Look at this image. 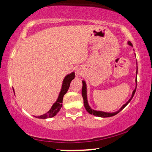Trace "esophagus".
<instances>
[{"label":"esophagus","instance_id":"esophagus-1","mask_svg":"<svg viewBox=\"0 0 152 152\" xmlns=\"http://www.w3.org/2000/svg\"><path fill=\"white\" fill-rule=\"evenodd\" d=\"M77 74H78V71H77Z\"/></svg>","mask_w":152,"mask_h":152}]
</instances>
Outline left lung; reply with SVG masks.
<instances>
[{"label":"left lung","instance_id":"obj_1","mask_svg":"<svg viewBox=\"0 0 152 152\" xmlns=\"http://www.w3.org/2000/svg\"><path fill=\"white\" fill-rule=\"evenodd\" d=\"M129 44L130 45V46H132V43L129 42ZM82 83H83V86H82V91H81V94H82V96H83V104H84V106H85V109L87 111H88V113L91 114H93L94 116H99V117H110V116H114V115L117 114L118 112H119L120 111H121L122 109H124V108L126 106L127 104H129V103L130 102V101L132 100V99L133 98L134 94H135L136 92V89H137V88H135V89L134 90L133 93H132V97H131V99L129 100L127 102L126 104H124L121 109H119V111H116V112H114V113H106V112H104V111H95V110H93L91 109V107L88 105V102H87V96H86V83H85L84 81H82ZM136 83H137V78H136Z\"/></svg>","mask_w":152,"mask_h":152}]
</instances>
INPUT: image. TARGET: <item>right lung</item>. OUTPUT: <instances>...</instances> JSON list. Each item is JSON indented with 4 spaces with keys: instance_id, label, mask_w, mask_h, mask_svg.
Masks as SVG:
<instances>
[{
    "instance_id": "1",
    "label": "right lung",
    "mask_w": 152,
    "mask_h": 152,
    "mask_svg": "<svg viewBox=\"0 0 152 152\" xmlns=\"http://www.w3.org/2000/svg\"><path fill=\"white\" fill-rule=\"evenodd\" d=\"M75 77V74L74 72L71 74L67 75L64 78V82H63L61 91L60 94H59L58 98L57 99L56 102L54 103V104L52 106L51 109H50L46 114L41 115V116H38V118H51L53 117L54 116L57 114V113L60 111L61 108L62 107V103H63V98L64 96L65 95L69 90V86H70L71 81L74 79Z\"/></svg>"
}]
</instances>
